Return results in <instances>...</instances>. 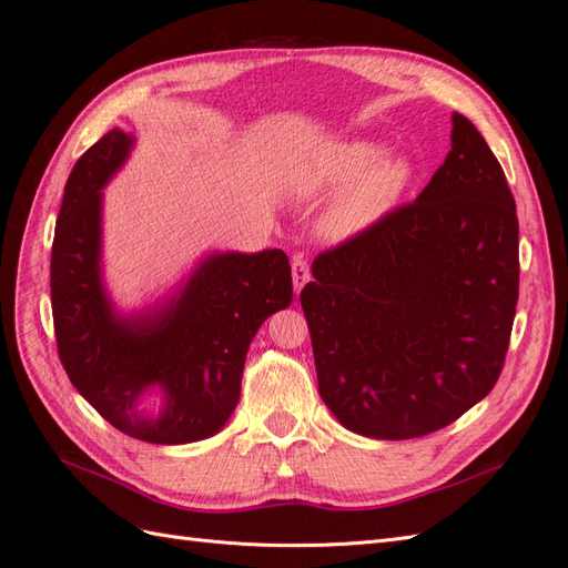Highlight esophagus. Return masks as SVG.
Returning a JSON list of instances; mask_svg holds the SVG:
<instances>
[{
	"label": "esophagus",
	"instance_id": "1",
	"mask_svg": "<svg viewBox=\"0 0 568 568\" xmlns=\"http://www.w3.org/2000/svg\"><path fill=\"white\" fill-rule=\"evenodd\" d=\"M291 274H294V288L301 291L305 286V282L311 280L308 260H305L303 255H294V260H291Z\"/></svg>",
	"mask_w": 568,
	"mask_h": 568
}]
</instances>
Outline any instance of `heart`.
<instances>
[{"instance_id": "obj_1", "label": "heart", "mask_w": 568, "mask_h": 568, "mask_svg": "<svg viewBox=\"0 0 568 568\" xmlns=\"http://www.w3.org/2000/svg\"><path fill=\"white\" fill-rule=\"evenodd\" d=\"M373 141H346L327 148L315 160L308 193L325 195L346 186L327 212L325 229L336 239L363 234L398 203L410 181L406 160L382 158Z\"/></svg>"}]
</instances>
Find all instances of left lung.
<instances>
[{
	"label": "left lung",
	"mask_w": 568,
	"mask_h": 568,
	"mask_svg": "<svg viewBox=\"0 0 568 568\" xmlns=\"http://www.w3.org/2000/svg\"><path fill=\"white\" fill-rule=\"evenodd\" d=\"M452 150L413 203L313 260L301 291L317 389L348 430L413 439L501 375L518 301V217L501 164L454 114Z\"/></svg>",
	"instance_id": "obj_1"
}]
</instances>
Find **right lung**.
<instances>
[{
    "mask_svg": "<svg viewBox=\"0 0 568 568\" xmlns=\"http://www.w3.org/2000/svg\"><path fill=\"white\" fill-rule=\"evenodd\" d=\"M129 148L131 138L112 129L67 181L50 263L59 361L116 430L152 444L197 442L220 433L236 408L251 339L294 298L291 265L280 248L212 255L164 311L114 317L100 284V189ZM152 384L165 389L168 406L143 419L134 402Z\"/></svg>",
    "mask_w": 568,
    "mask_h": 568,
    "instance_id": "right-lung-1",
    "label": "right lung"
}]
</instances>
